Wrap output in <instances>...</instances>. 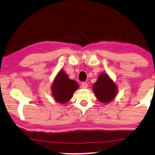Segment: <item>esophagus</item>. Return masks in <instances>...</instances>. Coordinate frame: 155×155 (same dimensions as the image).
I'll return each mask as SVG.
<instances>
[{
	"label": "esophagus",
	"mask_w": 155,
	"mask_h": 155,
	"mask_svg": "<svg viewBox=\"0 0 155 155\" xmlns=\"http://www.w3.org/2000/svg\"><path fill=\"white\" fill-rule=\"evenodd\" d=\"M81 85H82V87H83V88H88V83H85V82H83V83H81Z\"/></svg>",
	"instance_id": "34e87169"
}]
</instances>
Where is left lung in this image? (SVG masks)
I'll return each mask as SVG.
<instances>
[{
	"instance_id": "obj_1",
	"label": "left lung",
	"mask_w": 155,
	"mask_h": 155,
	"mask_svg": "<svg viewBox=\"0 0 155 155\" xmlns=\"http://www.w3.org/2000/svg\"><path fill=\"white\" fill-rule=\"evenodd\" d=\"M93 89L96 98L102 103L110 102L115 97L117 91L115 83L105 73L100 74Z\"/></svg>"
}]
</instances>
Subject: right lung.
I'll return each instance as SVG.
<instances>
[{
	"label": "right lung",
	"instance_id": "add662e5",
	"mask_svg": "<svg viewBox=\"0 0 155 155\" xmlns=\"http://www.w3.org/2000/svg\"><path fill=\"white\" fill-rule=\"evenodd\" d=\"M78 86V83L70 80L64 71H60L53 83V96L57 102L64 104L72 99Z\"/></svg>",
	"mask_w": 155,
	"mask_h": 155
}]
</instances>
